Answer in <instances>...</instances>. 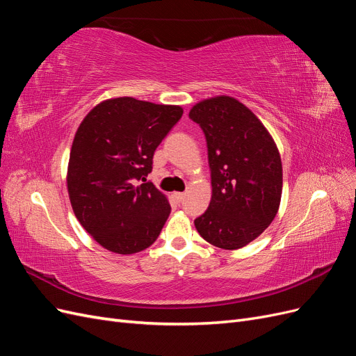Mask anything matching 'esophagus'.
Segmentation results:
<instances>
[{"instance_id": "34e87169", "label": "esophagus", "mask_w": 356, "mask_h": 356, "mask_svg": "<svg viewBox=\"0 0 356 356\" xmlns=\"http://www.w3.org/2000/svg\"><path fill=\"white\" fill-rule=\"evenodd\" d=\"M184 197H186L184 193H174V199L177 203H181L182 200H184Z\"/></svg>"}]
</instances>
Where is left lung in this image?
I'll return each mask as SVG.
<instances>
[{
    "label": "left lung",
    "mask_w": 356,
    "mask_h": 356,
    "mask_svg": "<svg viewBox=\"0 0 356 356\" xmlns=\"http://www.w3.org/2000/svg\"><path fill=\"white\" fill-rule=\"evenodd\" d=\"M188 117L207 138L212 197L195 220L202 238L238 250L258 238L276 217L282 195V161L255 114L230 96L193 106Z\"/></svg>",
    "instance_id": "1"
}]
</instances>
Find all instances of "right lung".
<instances>
[{
  "mask_svg": "<svg viewBox=\"0 0 356 356\" xmlns=\"http://www.w3.org/2000/svg\"><path fill=\"white\" fill-rule=\"evenodd\" d=\"M181 117V106L126 96L98 104L79 126L68 195L75 217L105 250L135 254L159 238L170 204L145 178L156 148Z\"/></svg>",
  "mask_w": 356,
  "mask_h": 356,
  "instance_id": "1",
  "label": "right lung"
}]
</instances>
